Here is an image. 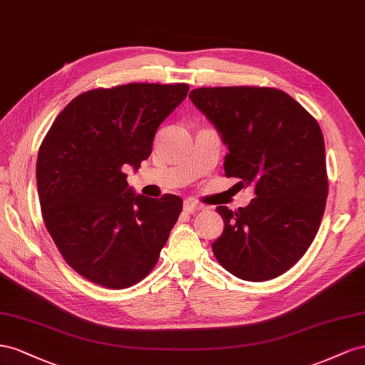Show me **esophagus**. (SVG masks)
<instances>
[{"instance_id":"34e87169","label":"esophagus","mask_w":365,"mask_h":365,"mask_svg":"<svg viewBox=\"0 0 365 365\" xmlns=\"http://www.w3.org/2000/svg\"><path fill=\"white\" fill-rule=\"evenodd\" d=\"M183 210H185L186 212L194 214V212H199L200 210H203V205L199 203L197 200H194V199H186V200L183 202Z\"/></svg>"}]
</instances>
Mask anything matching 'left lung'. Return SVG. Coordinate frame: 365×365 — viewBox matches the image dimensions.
I'll return each mask as SVG.
<instances>
[{
    "label": "left lung",
    "mask_w": 365,
    "mask_h": 365,
    "mask_svg": "<svg viewBox=\"0 0 365 365\" xmlns=\"http://www.w3.org/2000/svg\"><path fill=\"white\" fill-rule=\"evenodd\" d=\"M190 98L227 145L225 174L255 188L246 207L217 206L225 222L212 243L217 262L246 281L277 278L306 254L324 214L329 180L319 125L278 88L202 87Z\"/></svg>",
    "instance_id": "obj_1"
}]
</instances>
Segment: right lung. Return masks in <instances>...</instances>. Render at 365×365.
<instances>
[{"mask_svg": "<svg viewBox=\"0 0 365 365\" xmlns=\"http://www.w3.org/2000/svg\"><path fill=\"white\" fill-rule=\"evenodd\" d=\"M188 84L95 88L62 110L41 143L36 185L44 223L67 264L91 283L125 289L158 263L182 199L136 195L123 168L150 158L159 125Z\"/></svg>", "mask_w": 365, "mask_h": 365, "instance_id": "right-lung-1", "label": "right lung"}]
</instances>
